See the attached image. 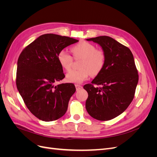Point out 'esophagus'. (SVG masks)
Here are the masks:
<instances>
[{
	"label": "esophagus",
	"instance_id": "obj_1",
	"mask_svg": "<svg viewBox=\"0 0 157 157\" xmlns=\"http://www.w3.org/2000/svg\"><path fill=\"white\" fill-rule=\"evenodd\" d=\"M75 87H76V89H77V90H79L81 88H82V86H80V85H78V84H75Z\"/></svg>",
	"mask_w": 157,
	"mask_h": 157
}]
</instances>
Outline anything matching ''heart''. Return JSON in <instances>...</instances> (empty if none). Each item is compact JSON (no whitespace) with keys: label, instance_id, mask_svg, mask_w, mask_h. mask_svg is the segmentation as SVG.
Returning a JSON list of instances; mask_svg holds the SVG:
<instances>
[{"label":"heart","instance_id":"obj_1","mask_svg":"<svg viewBox=\"0 0 157 157\" xmlns=\"http://www.w3.org/2000/svg\"><path fill=\"white\" fill-rule=\"evenodd\" d=\"M75 58H82L80 69L72 70L66 75V80L69 83L80 84L88 79L90 75L96 76L101 72L105 64L106 56L101 50L90 42L83 41L71 48ZM61 67L65 71L70 70L73 58L67 51L61 50L58 55Z\"/></svg>","mask_w":157,"mask_h":157}]
</instances>
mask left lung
I'll list each match as a JSON object with an SVG mask.
<instances>
[{"instance_id":"8db88e82","label":"left lung","mask_w":157,"mask_h":157,"mask_svg":"<svg viewBox=\"0 0 157 157\" xmlns=\"http://www.w3.org/2000/svg\"><path fill=\"white\" fill-rule=\"evenodd\" d=\"M93 41L101 47L105 64L101 72L84 88L88 94L86 109L89 115L99 121H109L120 115L134 97L138 74L134 56L128 47L108 36H99ZM93 84L100 85V88Z\"/></svg>"}]
</instances>
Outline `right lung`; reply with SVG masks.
Instances as JSON below:
<instances>
[{
    "label": "right lung",
    "instance_id": "obj_1",
    "mask_svg": "<svg viewBox=\"0 0 157 157\" xmlns=\"http://www.w3.org/2000/svg\"><path fill=\"white\" fill-rule=\"evenodd\" d=\"M78 42L68 36L45 34L22 51L17 65L16 86L27 107L40 120L59 119L67 110L76 88L72 83L56 85L64 78L59 52Z\"/></svg>",
    "mask_w": 157,
    "mask_h": 157
}]
</instances>
